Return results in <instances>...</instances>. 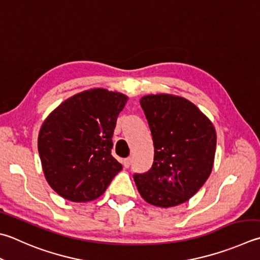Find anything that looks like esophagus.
<instances>
[{
	"label": "esophagus",
	"mask_w": 260,
	"mask_h": 260,
	"mask_svg": "<svg viewBox=\"0 0 260 260\" xmlns=\"http://www.w3.org/2000/svg\"><path fill=\"white\" fill-rule=\"evenodd\" d=\"M122 164H123V166H124L125 169H128L129 166H130V164H131V159L130 158H125V159L122 160Z\"/></svg>",
	"instance_id": "obj_1"
}]
</instances>
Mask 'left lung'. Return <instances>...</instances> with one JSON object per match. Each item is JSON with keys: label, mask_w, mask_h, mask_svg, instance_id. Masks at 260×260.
<instances>
[{"label": "left lung", "mask_w": 260, "mask_h": 260, "mask_svg": "<svg viewBox=\"0 0 260 260\" xmlns=\"http://www.w3.org/2000/svg\"><path fill=\"white\" fill-rule=\"evenodd\" d=\"M154 143V161L144 174H135L139 193L156 207L183 204L198 192L212 173L216 131L193 103L171 94L140 100Z\"/></svg>", "instance_id": "left-lung-1"}]
</instances>
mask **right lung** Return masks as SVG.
I'll use <instances>...</instances> for the list:
<instances>
[{
	"mask_svg": "<svg viewBox=\"0 0 260 260\" xmlns=\"http://www.w3.org/2000/svg\"><path fill=\"white\" fill-rule=\"evenodd\" d=\"M128 100L122 92L91 88L61 103L43 122L38 135L43 172L62 198L95 200L122 170L111 154L112 136Z\"/></svg>",
	"mask_w": 260,
	"mask_h": 260,
	"instance_id": "obj_1",
	"label": "right lung"
}]
</instances>
